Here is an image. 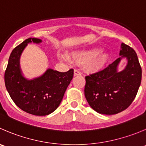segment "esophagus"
<instances>
[{
  "label": "esophagus",
  "mask_w": 146,
  "mask_h": 146,
  "mask_svg": "<svg viewBox=\"0 0 146 146\" xmlns=\"http://www.w3.org/2000/svg\"><path fill=\"white\" fill-rule=\"evenodd\" d=\"M74 76H81V73H80V72L78 70H77V69H75V70H74Z\"/></svg>",
  "instance_id": "34e87169"
}]
</instances>
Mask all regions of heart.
<instances>
[{
	"mask_svg": "<svg viewBox=\"0 0 146 146\" xmlns=\"http://www.w3.org/2000/svg\"><path fill=\"white\" fill-rule=\"evenodd\" d=\"M60 59L68 60L66 56H60ZM70 58L73 61L83 64L85 70L89 73H96L101 70L109 58V55L106 51H99L98 48L88 49L72 53Z\"/></svg>",
	"mask_w": 146,
	"mask_h": 146,
	"instance_id": "1",
	"label": "heart"
}]
</instances>
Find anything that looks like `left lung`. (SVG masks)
<instances>
[{
    "mask_svg": "<svg viewBox=\"0 0 146 146\" xmlns=\"http://www.w3.org/2000/svg\"><path fill=\"white\" fill-rule=\"evenodd\" d=\"M120 56L113 63L100 71L86 76L85 96L96 112L113 115L128 108L136 96L141 83L142 69L135 50L125 43L121 44ZM126 57L128 64L118 72V64Z\"/></svg>",
    "mask_w": 146,
    "mask_h": 146,
    "instance_id": "left-lung-1",
    "label": "left lung"
}]
</instances>
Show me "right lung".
I'll list each match as a JSON object with an SVG mask.
<instances>
[{
	"instance_id": "right-lung-1",
	"label": "right lung",
	"mask_w": 146,
	"mask_h": 146,
	"mask_svg": "<svg viewBox=\"0 0 146 146\" xmlns=\"http://www.w3.org/2000/svg\"><path fill=\"white\" fill-rule=\"evenodd\" d=\"M39 43L41 40L29 38L12 50L5 71L4 80L13 101L28 113L38 116L49 115L60 105L73 76V69L58 72L53 69L40 77L28 80L21 74L19 59L27 44Z\"/></svg>"
}]
</instances>
